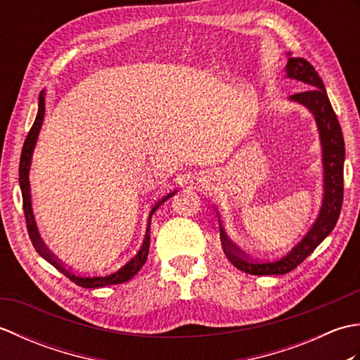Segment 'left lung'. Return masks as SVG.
I'll return each instance as SVG.
<instances>
[{
	"mask_svg": "<svg viewBox=\"0 0 360 360\" xmlns=\"http://www.w3.org/2000/svg\"><path fill=\"white\" fill-rule=\"evenodd\" d=\"M288 77L303 82L307 91L290 96V101L307 106L317 120L320 141L323 148V170H325V195L319 218L312 224L309 232L297 246L278 259H257L248 257L227 238L224 229L219 224L221 246L226 257L240 271L252 275H281L288 274L309 257L314 249L331 233L338 223L342 202H343V160H345V142H343L339 119L328 98L326 89L320 75L308 60L292 58L288 60ZM219 221V219H218Z\"/></svg>",
	"mask_w": 360,
	"mask_h": 360,
	"instance_id": "1",
	"label": "left lung"
}]
</instances>
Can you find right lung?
<instances>
[{"label":"right lung","instance_id":"obj_1","mask_svg":"<svg viewBox=\"0 0 360 360\" xmlns=\"http://www.w3.org/2000/svg\"><path fill=\"white\" fill-rule=\"evenodd\" d=\"M43 117H44V91L40 93V97H38V114L35 117V122L32 128L26 137L25 145H22V151H21V158H20V187H21V195H22V209H25V218H26V227H27V233L29 238L32 241L35 250L40 254L46 262L51 263L57 271L66 275L68 278L74 281L75 285H79L82 288H102V286H108V285H119V283H125L131 277L139 272L141 267L147 262L148 257V249H150V221L153 213L158 210L160 204H164L168 198H172L176 190L165 195L162 200H159L156 202L155 207L150 212V218H148V226H147V233H145V238L142 243V248L139 252L129 259V262L122 266L120 269L114 271L111 274H105V275H80L77 272H74L71 267L65 266L60 259L52 254V252L46 248V244L40 238L37 231V224L34 219V213H32V205H30V187H29V167H30V158H32V151L35 147L38 133H40V128L43 124Z\"/></svg>","mask_w":360,"mask_h":360}]
</instances>
